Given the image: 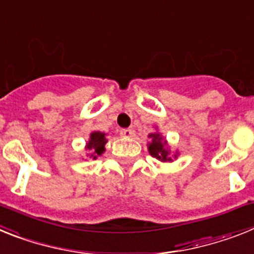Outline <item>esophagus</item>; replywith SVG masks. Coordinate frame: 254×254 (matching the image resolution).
Listing matches in <instances>:
<instances>
[{"label": "esophagus", "instance_id": "esophagus-1", "mask_svg": "<svg viewBox=\"0 0 254 254\" xmlns=\"http://www.w3.org/2000/svg\"><path fill=\"white\" fill-rule=\"evenodd\" d=\"M120 134L123 136H125V138H133V136L135 135V131H134V129L129 127V129H123V130H121Z\"/></svg>", "mask_w": 254, "mask_h": 254}]
</instances>
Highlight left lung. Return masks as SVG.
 Listing matches in <instances>:
<instances>
[{
	"label": "left lung",
	"instance_id": "8db88e82",
	"mask_svg": "<svg viewBox=\"0 0 254 254\" xmlns=\"http://www.w3.org/2000/svg\"><path fill=\"white\" fill-rule=\"evenodd\" d=\"M156 131L151 133L148 135V138L151 139V142H148L147 147H148V152L152 157H154L156 160L161 161V162H173L174 160L178 158L179 156V152H171L169 147V143L165 139L162 134L157 130V127H154Z\"/></svg>",
	"mask_w": 254,
	"mask_h": 254
}]
</instances>
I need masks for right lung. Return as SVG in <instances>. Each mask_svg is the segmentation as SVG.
I'll return each mask as SVG.
<instances>
[{"label":"right lung","mask_w":254,"mask_h":254,"mask_svg":"<svg viewBox=\"0 0 254 254\" xmlns=\"http://www.w3.org/2000/svg\"><path fill=\"white\" fill-rule=\"evenodd\" d=\"M106 136H107V134L102 133V131H97V130L89 134V139L85 143V151H88L87 156L96 160L98 156H101L106 151L105 145L107 143Z\"/></svg>","instance_id":"right-lung-1"}]
</instances>
